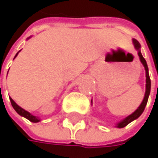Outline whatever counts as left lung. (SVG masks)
<instances>
[{
    "instance_id": "1",
    "label": "left lung",
    "mask_w": 158,
    "mask_h": 158,
    "mask_svg": "<svg viewBox=\"0 0 158 158\" xmlns=\"http://www.w3.org/2000/svg\"><path fill=\"white\" fill-rule=\"evenodd\" d=\"M133 42H134L135 48L138 50V56H139L140 60H141V62H142L143 67H144V69H145V72H146V89H145L144 98H143V100L141 105L138 107V109L135 110L134 113H132L131 115H129V116L126 117L123 121H122L121 123H119L117 124V127H119V128H123V127L126 126L127 124H129V123H130L131 122H133L134 120L137 119V118L142 114L143 111L144 110V108H145V105H146V103H147L148 96H149V94H150V89H151V80H150V78H149V74H148V68H147V64H146L145 59L143 57L142 54H141V52H140V44H139V42H138L137 40H135V39H134Z\"/></svg>"
}]
</instances>
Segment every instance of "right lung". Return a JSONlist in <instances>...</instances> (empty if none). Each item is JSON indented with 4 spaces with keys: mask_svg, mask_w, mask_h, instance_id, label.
<instances>
[{
    "mask_svg": "<svg viewBox=\"0 0 158 158\" xmlns=\"http://www.w3.org/2000/svg\"><path fill=\"white\" fill-rule=\"evenodd\" d=\"M17 55H18V53L16 54V56H17ZM10 101H11V103H12V106L14 107V109H15V110H16V112H17L18 114H20L21 116H23L24 118L28 119L30 122H33V123H37V122H39V121H40V119H39V118H37V117H35V116L32 115V114H31V113H29L27 110H23V108H21L20 106H18L15 102H14V100H13L12 98L10 99Z\"/></svg>",
    "mask_w": 158,
    "mask_h": 158,
    "instance_id": "add662e5",
    "label": "right lung"
}]
</instances>
